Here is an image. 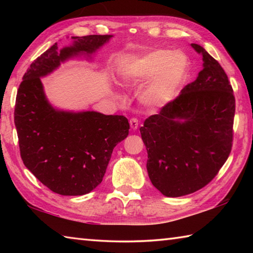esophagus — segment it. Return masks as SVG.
Masks as SVG:
<instances>
[{
	"label": "esophagus",
	"mask_w": 253,
	"mask_h": 253,
	"mask_svg": "<svg viewBox=\"0 0 253 253\" xmlns=\"http://www.w3.org/2000/svg\"><path fill=\"white\" fill-rule=\"evenodd\" d=\"M129 125H130V128L131 129H137V128H138V125H139V123H138V119L137 118H131L130 121H129Z\"/></svg>",
	"instance_id": "34e87169"
}]
</instances>
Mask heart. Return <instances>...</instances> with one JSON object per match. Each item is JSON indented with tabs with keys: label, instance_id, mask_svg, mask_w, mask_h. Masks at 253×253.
Instances as JSON below:
<instances>
[{
	"label": "heart",
	"instance_id": "heart-1",
	"mask_svg": "<svg viewBox=\"0 0 253 253\" xmlns=\"http://www.w3.org/2000/svg\"><path fill=\"white\" fill-rule=\"evenodd\" d=\"M190 61L185 54L170 50H155L132 59L123 69V80L131 87L148 84L140 90L144 105L162 108L172 102L185 84Z\"/></svg>",
	"mask_w": 253,
	"mask_h": 253
}]
</instances>
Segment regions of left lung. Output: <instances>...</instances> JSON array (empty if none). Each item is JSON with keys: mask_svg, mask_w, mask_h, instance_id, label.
I'll use <instances>...</instances> for the list:
<instances>
[{"mask_svg": "<svg viewBox=\"0 0 253 253\" xmlns=\"http://www.w3.org/2000/svg\"><path fill=\"white\" fill-rule=\"evenodd\" d=\"M203 69L179 96L139 128L147 149V172L168 198L199 191L219 173L233 142L235 99L228 76L202 46Z\"/></svg>", "mask_w": 253, "mask_h": 253, "instance_id": "1", "label": "left lung"}]
</instances>
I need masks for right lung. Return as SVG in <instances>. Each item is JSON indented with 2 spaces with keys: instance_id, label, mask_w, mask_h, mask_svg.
<instances>
[{
  "instance_id": "obj_1",
  "label": "right lung",
  "mask_w": 253,
  "mask_h": 253,
  "mask_svg": "<svg viewBox=\"0 0 253 253\" xmlns=\"http://www.w3.org/2000/svg\"><path fill=\"white\" fill-rule=\"evenodd\" d=\"M111 37H71L72 44L60 50L54 43L31 63L16 93L14 124L21 158L54 193L84 195L99 185L115 146L128 135L129 123L121 115L53 108L41 77L72 57H89Z\"/></svg>"
}]
</instances>
